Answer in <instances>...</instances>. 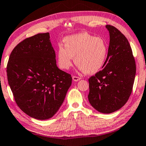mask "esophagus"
<instances>
[{"instance_id":"34e87169","label":"esophagus","mask_w":146,"mask_h":146,"mask_svg":"<svg viewBox=\"0 0 146 146\" xmlns=\"http://www.w3.org/2000/svg\"><path fill=\"white\" fill-rule=\"evenodd\" d=\"M72 80L74 81V82H78V81H79L80 80H81V78L78 77V76H72Z\"/></svg>"}]
</instances>
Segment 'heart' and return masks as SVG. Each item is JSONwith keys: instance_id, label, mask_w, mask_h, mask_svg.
Returning <instances> with one entry per match:
<instances>
[{"instance_id": "heart-1", "label": "heart", "mask_w": 146, "mask_h": 146, "mask_svg": "<svg viewBox=\"0 0 146 146\" xmlns=\"http://www.w3.org/2000/svg\"><path fill=\"white\" fill-rule=\"evenodd\" d=\"M64 46H58L57 60L62 70H68L73 57L76 66L87 74L99 71L107 59L108 46L101 37H95L87 33L68 36L63 40Z\"/></svg>"}]
</instances>
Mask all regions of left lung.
<instances>
[{"label": "left lung", "instance_id": "1", "mask_svg": "<svg viewBox=\"0 0 146 146\" xmlns=\"http://www.w3.org/2000/svg\"><path fill=\"white\" fill-rule=\"evenodd\" d=\"M110 45L102 70L89 79V101L100 113H110L126 104L133 91L136 63L127 38L107 25Z\"/></svg>", "mask_w": 146, "mask_h": 146}]
</instances>
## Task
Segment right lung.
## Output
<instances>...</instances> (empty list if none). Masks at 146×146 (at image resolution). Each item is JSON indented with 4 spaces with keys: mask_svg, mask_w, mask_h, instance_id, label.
<instances>
[{
    "mask_svg": "<svg viewBox=\"0 0 146 146\" xmlns=\"http://www.w3.org/2000/svg\"><path fill=\"white\" fill-rule=\"evenodd\" d=\"M50 33L20 42L9 57L8 84L24 113L36 119L52 117L63 102L72 78L58 68Z\"/></svg>",
    "mask_w": 146,
    "mask_h": 146,
    "instance_id": "obj_1",
    "label": "right lung"
}]
</instances>
